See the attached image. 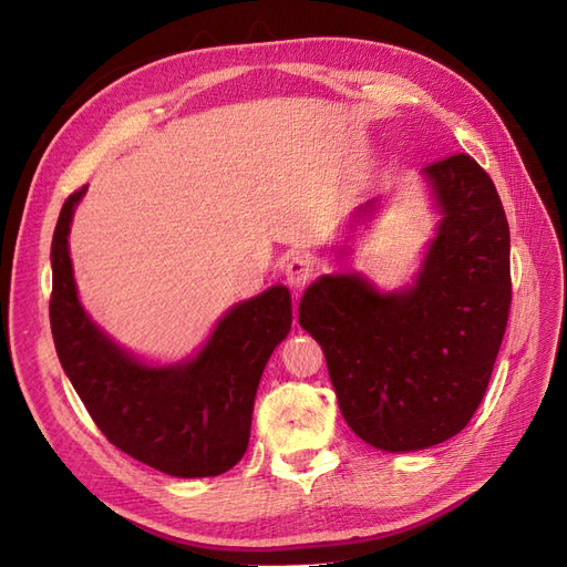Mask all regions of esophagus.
Here are the masks:
<instances>
[{"instance_id":"obj_1","label":"esophagus","mask_w":567,"mask_h":567,"mask_svg":"<svg viewBox=\"0 0 567 567\" xmlns=\"http://www.w3.org/2000/svg\"><path fill=\"white\" fill-rule=\"evenodd\" d=\"M315 274H317V265L310 255L298 252L286 262V281L293 288H305L315 279Z\"/></svg>"}]
</instances>
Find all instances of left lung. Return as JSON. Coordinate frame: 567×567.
<instances>
[{"label": "left lung", "mask_w": 567, "mask_h": 567, "mask_svg": "<svg viewBox=\"0 0 567 567\" xmlns=\"http://www.w3.org/2000/svg\"><path fill=\"white\" fill-rule=\"evenodd\" d=\"M442 221L416 284L359 274L305 290L300 326L326 354L342 419L371 447L414 452L461 433L485 398L511 310V234L494 182L466 153L423 167ZM375 210L357 208L354 221Z\"/></svg>", "instance_id": "left-lung-1"}]
</instances>
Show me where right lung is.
I'll return each instance as SVG.
<instances>
[{
	"mask_svg": "<svg viewBox=\"0 0 567 567\" xmlns=\"http://www.w3.org/2000/svg\"><path fill=\"white\" fill-rule=\"evenodd\" d=\"M82 196L65 198L51 241L49 321L65 375L120 452L175 477L234 468L248 450L257 383L293 321L288 288L234 305L188 362L148 367L99 331L78 300L68 234Z\"/></svg>",
	"mask_w": 567,
	"mask_h": 567,
	"instance_id": "1",
	"label": "right lung"
}]
</instances>
